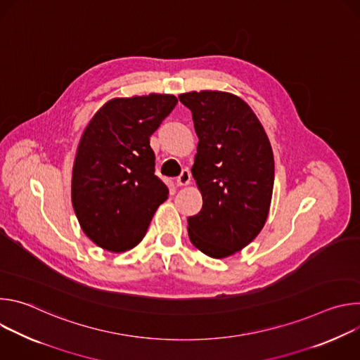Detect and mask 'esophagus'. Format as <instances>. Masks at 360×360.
<instances>
[{
    "mask_svg": "<svg viewBox=\"0 0 360 360\" xmlns=\"http://www.w3.org/2000/svg\"><path fill=\"white\" fill-rule=\"evenodd\" d=\"M191 182V172L188 169H184L182 174L176 178V185L178 186H185Z\"/></svg>",
    "mask_w": 360,
    "mask_h": 360,
    "instance_id": "obj_1",
    "label": "esophagus"
}]
</instances>
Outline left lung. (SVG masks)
<instances>
[{
    "mask_svg": "<svg viewBox=\"0 0 360 360\" xmlns=\"http://www.w3.org/2000/svg\"><path fill=\"white\" fill-rule=\"evenodd\" d=\"M199 138L192 176L202 210L188 235L202 253L222 259L262 231L272 200L275 161L269 138L246 102L224 91L179 95Z\"/></svg>",
    "mask_w": 360,
    "mask_h": 360,
    "instance_id": "obj_1",
    "label": "left lung"
}]
</instances>
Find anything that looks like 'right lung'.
Listing matches in <instances>:
<instances>
[{
    "instance_id": "add662e5",
    "label": "right lung",
    "mask_w": 360,
    "mask_h": 360,
    "mask_svg": "<svg viewBox=\"0 0 360 360\" xmlns=\"http://www.w3.org/2000/svg\"><path fill=\"white\" fill-rule=\"evenodd\" d=\"M171 94L114 98L86 125L72 167L71 199L84 233L99 248L125 252L146 233L168 199L155 175L149 136L176 105Z\"/></svg>"
}]
</instances>
